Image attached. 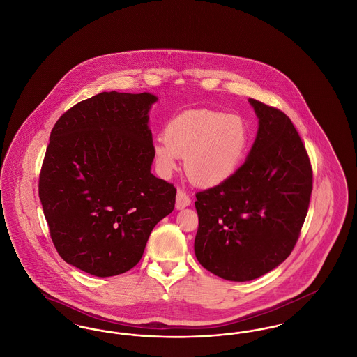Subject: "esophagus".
Listing matches in <instances>:
<instances>
[{"instance_id": "34e87169", "label": "esophagus", "mask_w": 357, "mask_h": 357, "mask_svg": "<svg viewBox=\"0 0 357 357\" xmlns=\"http://www.w3.org/2000/svg\"><path fill=\"white\" fill-rule=\"evenodd\" d=\"M191 204V198L188 197V194H187L185 190H178V192H176V201H175V206H176V208H179V210H182V208H185L187 206H190Z\"/></svg>"}]
</instances>
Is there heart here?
I'll return each instance as SVG.
<instances>
[{
    "label": "heart",
    "instance_id": "1",
    "mask_svg": "<svg viewBox=\"0 0 357 357\" xmlns=\"http://www.w3.org/2000/svg\"><path fill=\"white\" fill-rule=\"evenodd\" d=\"M248 143L249 128L241 116L208 109L186 111L169 121L163 137L153 143V156L159 171L169 175L182 155L192 182L214 186L237 170Z\"/></svg>",
    "mask_w": 357,
    "mask_h": 357
}]
</instances>
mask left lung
Returning <instances> with one entry per match:
<instances>
[{
	"label": "left lung",
	"instance_id": "8db88e82",
	"mask_svg": "<svg viewBox=\"0 0 357 357\" xmlns=\"http://www.w3.org/2000/svg\"><path fill=\"white\" fill-rule=\"evenodd\" d=\"M249 102L259 127L248 159L226 181L195 194V255L208 272L238 282L258 278L288 258L313 188L310 159L288 115Z\"/></svg>",
	"mask_w": 357,
	"mask_h": 357
}]
</instances>
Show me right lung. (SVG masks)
I'll list each match as a JSON object with an SVG mask.
<instances>
[{
	"instance_id": "right-lung-1",
	"label": "right lung",
	"mask_w": 357,
	"mask_h": 357,
	"mask_svg": "<svg viewBox=\"0 0 357 357\" xmlns=\"http://www.w3.org/2000/svg\"><path fill=\"white\" fill-rule=\"evenodd\" d=\"M151 93L102 92L56 121L38 178L52 242L96 277L132 269L176 188L151 174Z\"/></svg>"
}]
</instances>
